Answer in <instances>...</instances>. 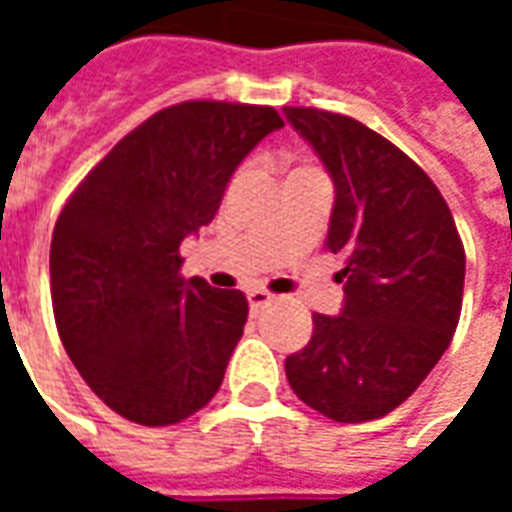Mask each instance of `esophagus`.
<instances>
[{"label": "esophagus", "mask_w": 512, "mask_h": 512, "mask_svg": "<svg viewBox=\"0 0 512 512\" xmlns=\"http://www.w3.org/2000/svg\"><path fill=\"white\" fill-rule=\"evenodd\" d=\"M246 299H249V307H252V310H260V307L271 304V301H274V296H271V293L263 288H252L249 293H246Z\"/></svg>", "instance_id": "34e87169"}]
</instances>
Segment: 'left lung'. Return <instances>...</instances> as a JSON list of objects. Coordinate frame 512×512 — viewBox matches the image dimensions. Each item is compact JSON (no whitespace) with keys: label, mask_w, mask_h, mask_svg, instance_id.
<instances>
[{"label":"left lung","mask_w":512,"mask_h":512,"mask_svg":"<svg viewBox=\"0 0 512 512\" xmlns=\"http://www.w3.org/2000/svg\"><path fill=\"white\" fill-rule=\"evenodd\" d=\"M334 180L326 246L343 255L340 315H312L285 359L293 392L334 422L386 417L447 351L463 301L461 235L436 183L354 117L285 106Z\"/></svg>","instance_id":"1"}]
</instances>
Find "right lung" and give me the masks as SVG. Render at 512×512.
<instances>
[{"mask_svg": "<svg viewBox=\"0 0 512 512\" xmlns=\"http://www.w3.org/2000/svg\"><path fill=\"white\" fill-rule=\"evenodd\" d=\"M271 106L183 101L123 136L51 235L57 332L120 417L175 425L208 406L244 334L241 290L180 277V241L213 222L235 167L282 128Z\"/></svg>", "mask_w": 512, "mask_h": 512, "instance_id": "1", "label": "right lung"}]
</instances>
